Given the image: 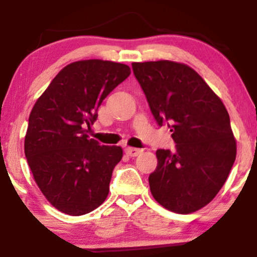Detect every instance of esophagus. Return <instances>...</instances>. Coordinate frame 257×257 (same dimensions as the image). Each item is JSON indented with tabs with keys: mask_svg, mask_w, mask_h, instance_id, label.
<instances>
[{
	"mask_svg": "<svg viewBox=\"0 0 257 257\" xmlns=\"http://www.w3.org/2000/svg\"><path fill=\"white\" fill-rule=\"evenodd\" d=\"M125 153L129 156V157H137V156H139L141 153V150L134 149V147H126Z\"/></svg>",
	"mask_w": 257,
	"mask_h": 257,
	"instance_id": "34e87169",
	"label": "esophagus"
}]
</instances>
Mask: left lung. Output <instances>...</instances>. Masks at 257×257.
<instances>
[{
    "instance_id": "obj_1",
    "label": "left lung",
    "mask_w": 257,
    "mask_h": 257,
    "mask_svg": "<svg viewBox=\"0 0 257 257\" xmlns=\"http://www.w3.org/2000/svg\"><path fill=\"white\" fill-rule=\"evenodd\" d=\"M159 125L168 124L176 151L157 150L150 190L168 210L190 214L215 198L237 155L228 112L192 67L172 60L133 63Z\"/></svg>"
}]
</instances>
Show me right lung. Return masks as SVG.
<instances>
[{
  "label": "right lung",
  "mask_w": 257,
  "mask_h": 257,
  "mask_svg": "<svg viewBox=\"0 0 257 257\" xmlns=\"http://www.w3.org/2000/svg\"><path fill=\"white\" fill-rule=\"evenodd\" d=\"M131 75V67L89 59L61 69L32 107L24 150L35 181L61 213L79 216L105 202L120 146L89 139L90 125L108 94Z\"/></svg>",
  "instance_id": "add662e5"
}]
</instances>
